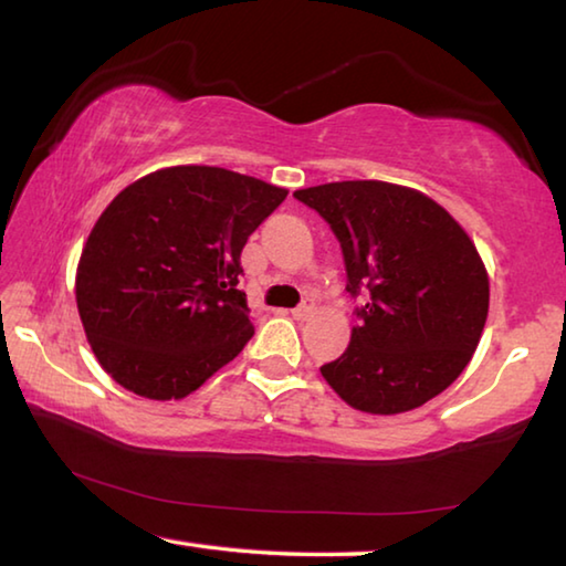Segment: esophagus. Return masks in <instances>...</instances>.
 Instances as JSON below:
<instances>
[{
	"instance_id": "obj_1",
	"label": "esophagus",
	"mask_w": 566,
	"mask_h": 566,
	"mask_svg": "<svg viewBox=\"0 0 566 566\" xmlns=\"http://www.w3.org/2000/svg\"><path fill=\"white\" fill-rule=\"evenodd\" d=\"M314 310H316L314 300H304L300 306H296V310H292V316L294 318H302V322H304V318H310L314 314Z\"/></svg>"
}]
</instances>
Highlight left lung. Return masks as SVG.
Segmentation results:
<instances>
[{
	"instance_id": "8db88e82",
	"label": "left lung",
	"mask_w": 566,
	"mask_h": 566,
	"mask_svg": "<svg viewBox=\"0 0 566 566\" xmlns=\"http://www.w3.org/2000/svg\"><path fill=\"white\" fill-rule=\"evenodd\" d=\"M342 242L356 310L346 352L322 366L342 400L371 416L428 403L455 381L480 344L490 280L475 242L420 190L344 180L296 190Z\"/></svg>"
}]
</instances>
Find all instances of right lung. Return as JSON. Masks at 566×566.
<instances>
[{
    "mask_svg": "<svg viewBox=\"0 0 566 566\" xmlns=\"http://www.w3.org/2000/svg\"><path fill=\"white\" fill-rule=\"evenodd\" d=\"M284 198L240 172L172 166L111 200L81 252L76 306L113 381L178 400L242 352L254 326L240 254Z\"/></svg>",
    "mask_w": 566,
    "mask_h": 566,
    "instance_id": "right-lung-1",
    "label": "right lung"
}]
</instances>
